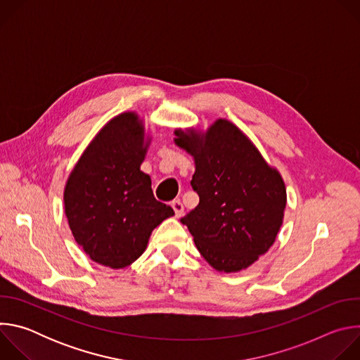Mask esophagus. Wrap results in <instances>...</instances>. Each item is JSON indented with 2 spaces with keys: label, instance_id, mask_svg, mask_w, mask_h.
I'll use <instances>...</instances> for the list:
<instances>
[{
  "label": "esophagus",
  "instance_id": "esophagus-1",
  "mask_svg": "<svg viewBox=\"0 0 360 360\" xmlns=\"http://www.w3.org/2000/svg\"><path fill=\"white\" fill-rule=\"evenodd\" d=\"M172 208L175 211V217L181 218L182 214H184V205H182V202L181 200H174L172 202Z\"/></svg>",
  "mask_w": 360,
  "mask_h": 360
}]
</instances>
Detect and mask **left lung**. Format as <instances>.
<instances>
[{"label": "left lung", "instance_id": "1", "mask_svg": "<svg viewBox=\"0 0 360 360\" xmlns=\"http://www.w3.org/2000/svg\"><path fill=\"white\" fill-rule=\"evenodd\" d=\"M174 142L193 158L198 207L181 222L214 269L249 268L275 243L283 224L286 186L255 143L229 120L207 131L176 128Z\"/></svg>", "mask_w": 360, "mask_h": 360}]
</instances>
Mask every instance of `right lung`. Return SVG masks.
<instances>
[{"instance_id":"1","label":"right lung","mask_w":360,"mask_h":360,"mask_svg":"<svg viewBox=\"0 0 360 360\" xmlns=\"http://www.w3.org/2000/svg\"><path fill=\"white\" fill-rule=\"evenodd\" d=\"M150 136L135 111L110 120L94 136L64 188V211L75 242L111 269L134 264L152 231L175 212L153 198L141 171Z\"/></svg>"}]
</instances>
